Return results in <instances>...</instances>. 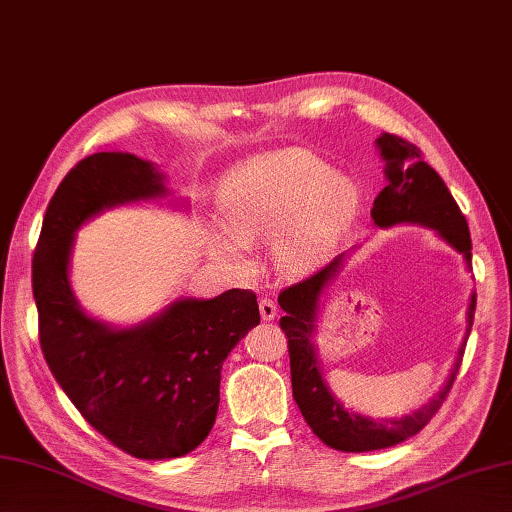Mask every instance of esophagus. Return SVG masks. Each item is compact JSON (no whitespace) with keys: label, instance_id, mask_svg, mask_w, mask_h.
Listing matches in <instances>:
<instances>
[{"label":"esophagus","instance_id":"1","mask_svg":"<svg viewBox=\"0 0 512 512\" xmlns=\"http://www.w3.org/2000/svg\"><path fill=\"white\" fill-rule=\"evenodd\" d=\"M259 314H262L264 321H273L275 314H277V303L268 297L259 299Z\"/></svg>","mask_w":512,"mask_h":512}]
</instances>
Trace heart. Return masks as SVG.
<instances>
[{
    "label": "heart",
    "mask_w": 512,
    "mask_h": 512,
    "mask_svg": "<svg viewBox=\"0 0 512 512\" xmlns=\"http://www.w3.org/2000/svg\"><path fill=\"white\" fill-rule=\"evenodd\" d=\"M358 211L356 184L310 151L290 149L237 167L226 180L217 255L242 262L244 246L273 239L275 264L306 275L328 259Z\"/></svg>",
    "instance_id": "obj_1"
}]
</instances>
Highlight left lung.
I'll return each instance as SVG.
<instances>
[{
  "mask_svg": "<svg viewBox=\"0 0 512 512\" xmlns=\"http://www.w3.org/2000/svg\"><path fill=\"white\" fill-rule=\"evenodd\" d=\"M376 145L385 160L387 187L374 200V224L380 228L402 222L429 226L433 231H438L444 242L462 253L471 268L469 224H466V217L462 215L458 202L453 200L451 191L436 169H431L422 160L416 145H411L409 140L396 134H383L376 140ZM343 257L345 255H336L328 266L279 292V306L286 312V317L279 319V325L288 339L292 398L299 405L308 427L323 444L336 451L363 453L394 447V444L416 436L422 427H427V422L436 416L451 391L455 374H458L462 363L466 339L460 347L449 383L444 385L436 398H431L418 411L400 420H372L347 411L325 385L312 343L319 299L325 286L330 284V279L339 273ZM473 317L475 295H471L469 312H466V323H469L466 336L471 334Z\"/></svg>",
  "mask_w": 512,
  "mask_h": 512,
  "instance_id": "8db88e82",
  "label": "left lung"
}]
</instances>
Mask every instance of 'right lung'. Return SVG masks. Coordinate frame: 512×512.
Returning <instances> with one entry per match:
<instances>
[{
	"mask_svg": "<svg viewBox=\"0 0 512 512\" xmlns=\"http://www.w3.org/2000/svg\"><path fill=\"white\" fill-rule=\"evenodd\" d=\"M167 195L147 160L101 151L76 162L54 191L32 257L39 343L52 376L92 427L143 460L200 447L220 405L228 352L259 323L255 292L180 299L129 330L90 319L76 303L68 264L74 233L112 206Z\"/></svg>",
	"mask_w": 512,
	"mask_h": 512,
	"instance_id": "obj_1",
	"label": "right lung"
}]
</instances>
